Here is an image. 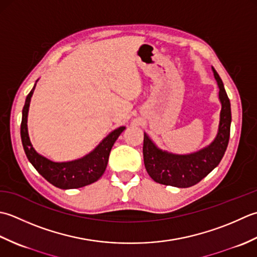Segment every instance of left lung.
<instances>
[{
    "label": "left lung",
    "mask_w": 257,
    "mask_h": 257,
    "mask_svg": "<svg viewBox=\"0 0 257 257\" xmlns=\"http://www.w3.org/2000/svg\"><path fill=\"white\" fill-rule=\"evenodd\" d=\"M218 85L221 102L219 123L215 139L205 148L190 154H174L158 148L150 136L144 133L143 156L145 169L156 183L180 188L197 184L219 164L227 149L231 131V103L221 77L212 67Z\"/></svg>",
    "instance_id": "8db88e82"
}]
</instances>
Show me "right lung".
Wrapping results in <instances>:
<instances>
[{"mask_svg":"<svg viewBox=\"0 0 257 257\" xmlns=\"http://www.w3.org/2000/svg\"><path fill=\"white\" fill-rule=\"evenodd\" d=\"M38 82V81H36ZM36 82L32 90L26 96L25 104L22 111V123H21V139H22L23 149L29 159L30 163L32 164L35 170L54 185L62 190H71V188H78L92 183L96 182L101 177L107 166L108 156L111 153L112 146L115 141L118 139L123 131L126 128L121 126L112 131L105 139L99 143L95 149L90 153L70 162H53L45 156L39 154L33 148L30 141L29 131H28V115L29 107L31 103V97L33 95Z\"/></svg>","mask_w":257,"mask_h":257,"instance_id":"obj_1","label":"right lung"}]
</instances>
